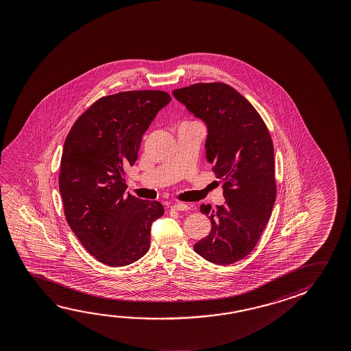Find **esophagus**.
I'll return each instance as SVG.
<instances>
[{
	"label": "esophagus",
	"mask_w": 351,
	"mask_h": 351,
	"mask_svg": "<svg viewBox=\"0 0 351 351\" xmlns=\"http://www.w3.org/2000/svg\"><path fill=\"white\" fill-rule=\"evenodd\" d=\"M171 209L173 210H178V212H184V210H189L190 207L187 204H184V203H176V204L171 206Z\"/></svg>",
	"instance_id": "obj_1"
}]
</instances>
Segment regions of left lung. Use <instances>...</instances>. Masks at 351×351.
Instances as JSON below:
<instances>
[{"label": "left lung", "instance_id": "left-lung-1", "mask_svg": "<svg viewBox=\"0 0 351 351\" xmlns=\"http://www.w3.org/2000/svg\"><path fill=\"white\" fill-rule=\"evenodd\" d=\"M173 97L207 123L208 160L224 187V206L202 204L209 235L195 252L215 265H232L256 247L276 197L274 148L268 127L252 104L223 82L195 83Z\"/></svg>", "mask_w": 351, "mask_h": 351}]
</instances>
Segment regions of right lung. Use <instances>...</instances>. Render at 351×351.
<instances>
[{"label":"right lung","instance_id":"obj_1","mask_svg":"<svg viewBox=\"0 0 351 351\" xmlns=\"http://www.w3.org/2000/svg\"><path fill=\"white\" fill-rule=\"evenodd\" d=\"M170 101L162 90L106 95L75 120L64 141L58 175L64 217L103 265H131L149 250L150 226L164 207L125 195V169L136 162L144 132Z\"/></svg>","mask_w":351,"mask_h":351}]
</instances>
